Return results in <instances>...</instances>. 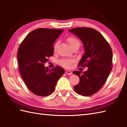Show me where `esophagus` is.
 I'll return each mask as SVG.
<instances>
[{
	"instance_id": "34e87169",
	"label": "esophagus",
	"mask_w": 127,
	"mask_h": 127,
	"mask_svg": "<svg viewBox=\"0 0 127 127\" xmlns=\"http://www.w3.org/2000/svg\"><path fill=\"white\" fill-rule=\"evenodd\" d=\"M65 72L66 74H68L69 75H71L72 74V72L71 71L68 70H66L65 71Z\"/></svg>"
}]
</instances>
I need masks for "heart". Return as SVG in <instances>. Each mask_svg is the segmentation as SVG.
I'll return each instance as SVG.
<instances>
[{"label": "heart", "mask_w": 127, "mask_h": 127, "mask_svg": "<svg viewBox=\"0 0 127 127\" xmlns=\"http://www.w3.org/2000/svg\"><path fill=\"white\" fill-rule=\"evenodd\" d=\"M67 41L68 42V44L70 46L74 45L76 43H79V40H78L77 39L75 38L74 37H69L67 39ZM57 44H56L55 46V49H56L57 47ZM74 61V59H62L61 60L59 61V64L65 67V68H70L72 65V62Z\"/></svg>", "instance_id": "b5f03b06"}]
</instances>
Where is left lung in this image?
Returning <instances> with one entry per match:
<instances>
[{
	"mask_svg": "<svg viewBox=\"0 0 127 127\" xmlns=\"http://www.w3.org/2000/svg\"><path fill=\"white\" fill-rule=\"evenodd\" d=\"M69 31L82 41L84 54L79 65L88 68L83 72H73L80 78L74 90L80 95H92L100 90L112 70L111 48L103 36L93 28L78 27Z\"/></svg>",
	"mask_w": 127,
	"mask_h": 127,
	"instance_id": "8db88e82",
	"label": "left lung"
}]
</instances>
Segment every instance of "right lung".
<instances>
[{
	"mask_svg": "<svg viewBox=\"0 0 127 127\" xmlns=\"http://www.w3.org/2000/svg\"><path fill=\"white\" fill-rule=\"evenodd\" d=\"M63 31L36 29L26 36L18 48L17 59L21 76L29 90L35 95H50L64 74L60 66L50 70L44 65L47 58L53 56L54 42Z\"/></svg>",
	"mask_w": 127,
	"mask_h": 127,
	"instance_id": "add662e5",
	"label": "right lung"
}]
</instances>
